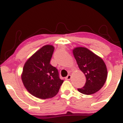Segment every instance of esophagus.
Returning <instances> with one entry per match:
<instances>
[{"instance_id":"34e87169","label":"esophagus","mask_w":123,"mask_h":123,"mask_svg":"<svg viewBox=\"0 0 123 123\" xmlns=\"http://www.w3.org/2000/svg\"><path fill=\"white\" fill-rule=\"evenodd\" d=\"M65 80H70V79H71V75L70 74H69V75H68L65 78Z\"/></svg>"}]
</instances>
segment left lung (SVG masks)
<instances>
[{
  "label": "left lung",
  "mask_w": 123,
  "mask_h": 123,
  "mask_svg": "<svg viewBox=\"0 0 123 123\" xmlns=\"http://www.w3.org/2000/svg\"><path fill=\"white\" fill-rule=\"evenodd\" d=\"M73 53L79 68L86 78L84 87L78 89V91L88 95L97 92L104 86L107 78V68L104 61L84 47L75 48Z\"/></svg>",
  "instance_id": "8db88e82"
}]
</instances>
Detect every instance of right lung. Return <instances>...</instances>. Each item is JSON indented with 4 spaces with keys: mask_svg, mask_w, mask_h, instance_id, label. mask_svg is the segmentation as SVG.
<instances>
[{
    "mask_svg": "<svg viewBox=\"0 0 123 123\" xmlns=\"http://www.w3.org/2000/svg\"><path fill=\"white\" fill-rule=\"evenodd\" d=\"M54 47H42L27 59L24 65L21 79L27 91L38 98L54 97L64 80H61L58 69L50 65Z\"/></svg>",
    "mask_w": 123,
    "mask_h": 123,
    "instance_id": "1",
    "label": "right lung"
}]
</instances>
